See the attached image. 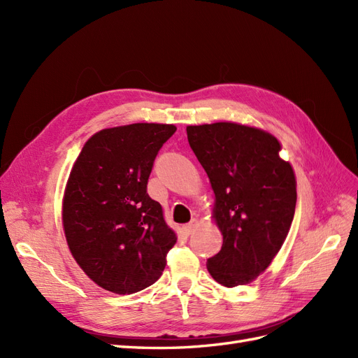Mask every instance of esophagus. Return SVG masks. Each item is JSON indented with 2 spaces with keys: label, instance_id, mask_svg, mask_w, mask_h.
<instances>
[{
  "label": "esophagus",
  "instance_id": "1",
  "mask_svg": "<svg viewBox=\"0 0 358 358\" xmlns=\"http://www.w3.org/2000/svg\"><path fill=\"white\" fill-rule=\"evenodd\" d=\"M197 225H199V221H197V220H192L189 224L182 227V234H183V236H189L194 230H196Z\"/></svg>",
  "mask_w": 358,
  "mask_h": 358
}]
</instances>
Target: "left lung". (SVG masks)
<instances>
[{
  "mask_svg": "<svg viewBox=\"0 0 358 358\" xmlns=\"http://www.w3.org/2000/svg\"><path fill=\"white\" fill-rule=\"evenodd\" d=\"M188 142L215 194L213 222L222 248L208 259L224 287L252 282L273 262L294 218L297 182L279 155V140L264 129L236 122L187 127Z\"/></svg>",
  "mask_w": 358,
  "mask_h": 358,
  "instance_id": "1",
  "label": "left lung"
}]
</instances>
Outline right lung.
<instances>
[{
	"label": "right lung",
	"instance_id": "obj_1",
	"mask_svg": "<svg viewBox=\"0 0 358 358\" xmlns=\"http://www.w3.org/2000/svg\"><path fill=\"white\" fill-rule=\"evenodd\" d=\"M173 124H129L91 136L76 158L62 197V227L76 263L115 294L152 285L178 236L146 192Z\"/></svg>",
	"mask_w": 358,
	"mask_h": 358
}]
</instances>
